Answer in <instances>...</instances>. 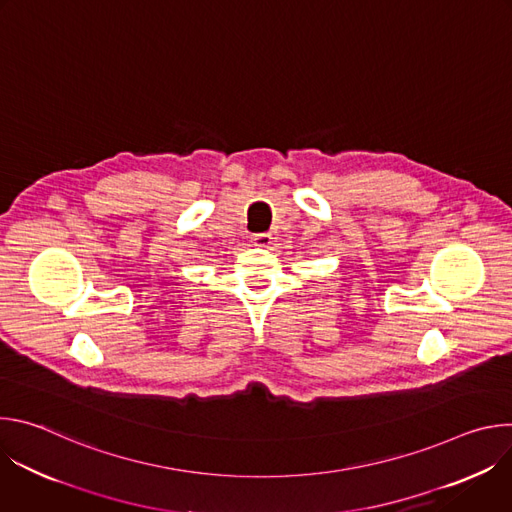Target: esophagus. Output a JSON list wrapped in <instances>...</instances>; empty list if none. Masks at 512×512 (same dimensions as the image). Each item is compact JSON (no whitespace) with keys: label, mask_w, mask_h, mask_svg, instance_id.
I'll list each match as a JSON object with an SVG mask.
<instances>
[{"label":"esophagus","mask_w":512,"mask_h":512,"mask_svg":"<svg viewBox=\"0 0 512 512\" xmlns=\"http://www.w3.org/2000/svg\"><path fill=\"white\" fill-rule=\"evenodd\" d=\"M271 235L269 233H259V235H253L251 237V241H253V245L255 247H269L271 245Z\"/></svg>","instance_id":"1"}]
</instances>
